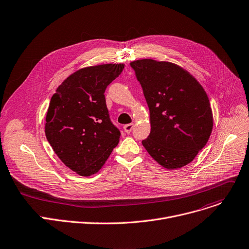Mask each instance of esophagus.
Listing matches in <instances>:
<instances>
[{
    "label": "esophagus",
    "mask_w": 249,
    "mask_h": 249,
    "mask_svg": "<svg viewBox=\"0 0 249 249\" xmlns=\"http://www.w3.org/2000/svg\"><path fill=\"white\" fill-rule=\"evenodd\" d=\"M133 123H131V124H126L124 127H123V129H124V131L126 132V133H130V132L132 131V129H133Z\"/></svg>",
    "instance_id": "obj_1"
}]
</instances>
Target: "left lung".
<instances>
[{
    "label": "left lung",
    "mask_w": 249,
    "mask_h": 249,
    "mask_svg": "<svg viewBox=\"0 0 249 249\" xmlns=\"http://www.w3.org/2000/svg\"><path fill=\"white\" fill-rule=\"evenodd\" d=\"M130 65L150 112L151 131L143 146L164 168L185 166L206 145L212 132L213 115L206 92L176 64L142 59Z\"/></svg>",
    "instance_id": "1"
}]
</instances>
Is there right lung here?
Here are the masks:
<instances>
[{
  "instance_id": "right-lung-1",
  "label": "right lung",
  "mask_w": 249,
  "mask_h": 249,
  "mask_svg": "<svg viewBox=\"0 0 249 249\" xmlns=\"http://www.w3.org/2000/svg\"><path fill=\"white\" fill-rule=\"evenodd\" d=\"M124 69V64L82 68L57 88L48 108L47 140L61 161L81 176L102 168L118 145L120 131L109 117L105 90Z\"/></svg>"
}]
</instances>
